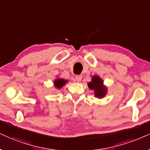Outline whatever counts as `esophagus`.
<instances>
[{"instance_id": "esophagus-1", "label": "esophagus", "mask_w": 150, "mask_h": 150, "mask_svg": "<svg viewBox=\"0 0 150 150\" xmlns=\"http://www.w3.org/2000/svg\"><path fill=\"white\" fill-rule=\"evenodd\" d=\"M81 79H82V77H81V75H76V76H75V80H76L77 82H80L81 81Z\"/></svg>"}]
</instances>
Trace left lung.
Returning <instances> with one entry per match:
<instances>
[{
  "mask_svg": "<svg viewBox=\"0 0 150 150\" xmlns=\"http://www.w3.org/2000/svg\"><path fill=\"white\" fill-rule=\"evenodd\" d=\"M103 82L99 76H93L91 82L88 83L89 88L95 91V97L98 98H102L105 97L107 93V88L103 86Z\"/></svg>",
  "mask_w": 150,
  "mask_h": 150,
  "instance_id": "1",
  "label": "left lung"
}]
</instances>
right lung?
I'll return each mask as SVG.
<instances>
[{
  "label": "right lung",
  "instance_id": "add662e5",
  "mask_svg": "<svg viewBox=\"0 0 150 150\" xmlns=\"http://www.w3.org/2000/svg\"><path fill=\"white\" fill-rule=\"evenodd\" d=\"M67 80H65L64 79H57L54 81V85L57 88H61L63 86L65 85V83L67 82Z\"/></svg>",
  "mask_w": 150,
  "mask_h": 150
}]
</instances>
